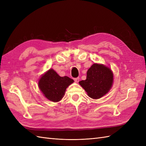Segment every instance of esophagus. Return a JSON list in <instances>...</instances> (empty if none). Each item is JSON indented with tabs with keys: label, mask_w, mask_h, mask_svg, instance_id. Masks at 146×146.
<instances>
[{
	"label": "esophagus",
	"mask_w": 146,
	"mask_h": 146,
	"mask_svg": "<svg viewBox=\"0 0 146 146\" xmlns=\"http://www.w3.org/2000/svg\"><path fill=\"white\" fill-rule=\"evenodd\" d=\"M74 81L76 82V83H78V82H79V80H80V78H78V77H77V78H75L74 79Z\"/></svg>",
	"instance_id": "esophagus-1"
}]
</instances>
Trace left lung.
<instances>
[{
	"mask_svg": "<svg viewBox=\"0 0 146 146\" xmlns=\"http://www.w3.org/2000/svg\"><path fill=\"white\" fill-rule=\"evenodd\" d=\"M111 69L103 64L94 63L87 71L85 80L79 82L80 85L93 99H98L107 94L113 84Z\"/></svg>",
	"mask_w": 146,
	"mask_h": 146,
	"instance_id": "1",
	"label": "left lung"
}]
</instances>
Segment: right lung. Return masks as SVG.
I'll return each instance as SVG.
<instances>
[{"mask_svg":"<svg viewBox=\"0 0 146 146\" xmlns=\"http://www.w3.org/2000/svg\"><path fill=\"white\" fill-rule=\"evenodd\" d=\"M74 82L67 76H60L51 68L41 75L38 81V87L47 99L58 102L63 99L66 88Z\"/></svg>","mask_w":146,"mask_h":146,"instance_id":"1","label":"right lung"}]
</instances>
